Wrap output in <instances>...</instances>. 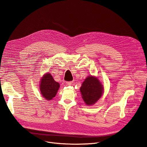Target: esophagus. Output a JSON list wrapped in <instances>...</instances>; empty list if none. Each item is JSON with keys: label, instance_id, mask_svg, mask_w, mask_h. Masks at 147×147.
<instances>
[{"label": "esophagus", "instance_id": "1", "mask_svg": "<svg viewBox=\"0 0 147 147\" xmlns=\"http://www.w3.org/2000/svg\"><path fill=\"white\" fill-rule=\"evenodd\" d=\"M67 85H71L73 84V82L72 81H67L66 82Z\"/></svg>", "mask_w": 147, "mask_h": 147}]
</instances>
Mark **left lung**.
<instances>
[{"mask_svg":"<svg viewBox=\"0 0 147 147\" xmlns=\"http://www.w3.org/2000/svg\"><path fill=\"white\" fill-rule=\"evenodd\" d=\"M82 98L88 106L94 105L103 94V86L98 77L88 76L80 88Z\"/></svg>","mask_w":147,"mask_h":147,"instance_id":"obj_1","label":"left lung"}]
</instances>
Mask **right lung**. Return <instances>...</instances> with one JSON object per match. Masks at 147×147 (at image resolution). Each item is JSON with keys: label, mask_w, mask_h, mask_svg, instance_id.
<instances>
[{"label": "right lung", "mask_w": 147, "mask_h": 147, "mask_svg": "<svg viewBox=\"0 0 147 147\" xmlns=\"http://www.w3.org/2000/svg\"><path fill=\"white\" fill-rule=\"evenodd\" d=\"M59 87V83L55 81L49 73L44 74L39 81L40 94L47 100L52 99L56 96Z\"/></svg>", "instance_id": "right-lung-1"}]
</instances>
